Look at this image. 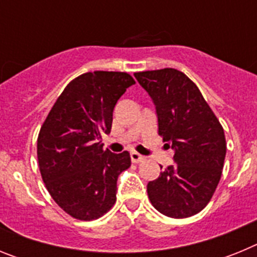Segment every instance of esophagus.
<instances>
[{"label":"esophagus","instance_id":"obj_1","mask_svg":"<svg viewBox=\"0 0 257 257\" xmlns=\"http://www.w3.org/2000/svg\"><path fill=\"white\" fill-rule=\"evenodd\" d=\"M130 157H131V161H133L134 163L143 162V161L145 160V157L142 156V154H139V153H138V152H131Z\"/></svg>","mask_w":257,"mask_h":257}]
</instances>
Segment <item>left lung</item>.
<instances>
[{
	"label": "left lung",
	"mask_w": 257,
	"mask_h": 257,
	"mask_svg": "<svg viewBox=\"0 0 257 257\" xmlns=\"http://www.w3.org/2000/svg\"><path fill=\"white\" fill-rule=\"evenodd\" d=\"M134 76L152 97L158 134L174 151L175 165L148 183L149 199L166 216H193L207 206L221 178L226 154L222 126L196 83L180 70L165 68Z\"/></svg>",
	"instance_id": "obj_1"
}]
</instances>
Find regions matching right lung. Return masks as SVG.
<instances>
[{"instance_id": "obj_1", "label": "right lung", "mask_w": 257, "mask_h": 257, "mask_svg": "<svg viewBox=\"0 0 257 257\" xmlns=\"http://www.w3.org/2000/svg\"><path fill=\"white\" fill-rule=\"evenodd\" d=\"M135 83L124 72L96 70L70 81L41 127L37 157L52 199L74 219H99L113 207L118 175L131 166L127 151H104L113 110Z\"/></svg>"}]
</instances>
